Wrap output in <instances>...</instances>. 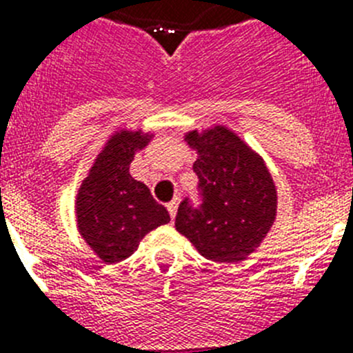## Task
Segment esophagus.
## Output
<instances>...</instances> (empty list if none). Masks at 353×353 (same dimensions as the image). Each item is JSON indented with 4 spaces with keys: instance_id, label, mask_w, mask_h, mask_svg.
I'll return each instance as SVG.
<instances>
[{
    "instance_id": "34e87169",
    "label": "esophagus",
    "mask_w": 353,
    "mask_h": 353,
    "mask_svg": "<svg viewBox=\"0 0 353 353\" xmlns=\"http://www.w3.org/2000/svg\"><path fill=\"white\" fill-rule=\"evenodd\" d=\"M176 208H179V201H176V199H173V201H170V203H168V212H170L171 219H174V215H176Z\"/></svg>"
}]
</instances>
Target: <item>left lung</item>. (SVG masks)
I'll use <instances>...</instances> for the list:
<instances>
[{"mask_svg": "<svg viewBox=\"0 0 353 353\" xmlns=\"http://www.w3.org/2000/svg\"><path fill=\"white\" fill-rule=\"evenodd\" d=\"M185 143L196 150L192 170L203 203L187 199L174 219L176 232L191 240L201 256L236 263L256 251L277 214V191L269 168L232 129L214 125L189 130Z\"/></svg>", "mask_w": 353, "mask_h": 353, "instance_id": "obj_1", "label": "left lung"}]
</instances>
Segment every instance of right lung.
<instances>
[{"label": "right lung", "mask_w": 353, "mask_h": 353, "mask_svg": "<svg viewBox=\"0 0 353 353\" xmlns=\"http://www.w3.org/2000/svg\"><path fill=\"white\" fill-rule=\"evenodd\" d=\"M154 132L118 129L97 155L76 196L79 235L104 263L132 256L139 242L155 228L170 223V214L150 189L129 173L136 152Z\"/></svg>", "instance_id": "right-lung-1"}]
</instances>
